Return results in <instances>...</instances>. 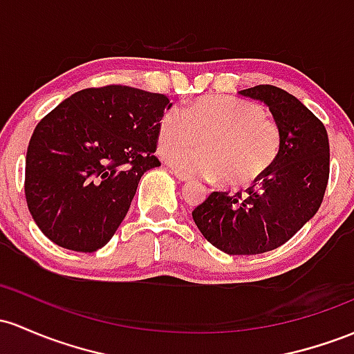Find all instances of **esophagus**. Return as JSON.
<instances>
[{"label": "esophagus", "mask_w": 354, "mask_h": 354, "mask_svg": "<svg viewBox=\"0 0 354 354\" xmlns=\"http://www.w3.org/2000/svg\"><path fill=\"white\" fill-rule=\"evenodd\" d=\"M171 173H173L174 176H176L180 181H189V180H192V176H189L188 173H185V171H180V169H176V168L171 169Z\"/></svg>", "instance_id": "1"}]
</instances>
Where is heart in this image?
<instances>
[{"instance_id":"b5f03b06","label":"heart","mask_w":354,"mask_h":354,"mask_svg":"<svg viewBox=\"0 0 354 354\" xmlns=\"http://www.w3.org/2000/svg\"><path fill=\"white\" fill-rule=\"evenodd\" d=\"M204 142L203 148L183 150ZM159 153L188 173L220 176L230 188L254 185L277 161L282 131L262 106L228 95H205L185 111L171 107L158 127Z\"/></svg>"}]
</instances>
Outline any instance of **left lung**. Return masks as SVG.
Returning <instances> with one entry per match:
<instances>
[{
    "label": "left lung",
    "mask_w": 354,
    "mask_h": 354,
    "mask_svg": "<svg viewBox=\"0 0 354 354\" xmlns=\"http://www.w3.org/2000/svg\"><path fill=\"white\" fill-rule=\"evenodd\" d=\"M240 94L269 106L282 131L281 153L245 195L213 192L192 215L213 247L255 255L281 247L316 215L329 180V141L324 124L289 92L255 85Z\"/></svg>",
    "instance_id": "1"
}]
</instances>
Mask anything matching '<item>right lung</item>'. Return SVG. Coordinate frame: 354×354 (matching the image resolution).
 I'll list each match as a JSON object with an SVG mask.
<instances>
[{
	"mask_svg": "<svg viewBox=\"0 0 354 354\" xmlns=\"http://www.w3.org/2000/svg\"><path fill=\"white\" fill-rule=\"evenodd\" d=\"M168 107V95L111 84L75 92L37 124L25 196L53 243L95 252L112 239L141 176L161 165L154 153Z\"/></svg>",
	"mask_w": 354,
	"mask_h": 354,
	"instance_id": "right-lung-1",
	"label": "right lung"
}]
</instances>
